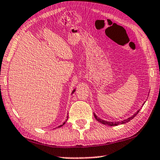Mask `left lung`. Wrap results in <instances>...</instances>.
I'll return each mask as SVG.
<instances>
[{
    "mask_svg": "<svg viewBox=\"0 0 160 160\" xmlns=\"http://www.w3.org/2000/svg\"><path fill=\"white\" fill-rule=\"evenodd\" d=\"M139 110L140 109H139L138 111H137L136 113H135V114H134V115H132V116L131 117H129V118H128V119H124V120H123V121H121V122H107V121H105V120H103V119H100L99 117H98L97 115H96L95 114H94V117H95V119L97 120L98 122H99L100 123H102V124H106V125H109V126H117V125H118V124H125V123H127V122H129L130 120H132V119H133V118L136 116V115L138 114L139 113Z\"/></svg>",
    "mask_w": 160,
    "mask_h": 160,
    "instance_id": "1",
    "label": "left lung"
}]
</instances>
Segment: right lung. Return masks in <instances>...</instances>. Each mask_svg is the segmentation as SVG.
Returning <instances> with one entry per match:
<instances>
[{"label": "right lung", "instance_id": "obj_1", "mask_svg": "<svg viewBox=\"0 0 160 160\" xmlns=\"http://www.w3.org/2000/svg\"><path fill=\"white\" fill-rule=\"evenodd\" d=\"M75 91H76V89H73V92H72V94H73V93H74V92H75ZM67 119H68V118H67ZM67 119H66V120H67ZM66 122H63V124H61V125H60V126H58V128H59V127H62V126H63V125L65 124V123H66Z\"/></svg>", "mask_w": 160, "mask_h": 160}]
</instances>
